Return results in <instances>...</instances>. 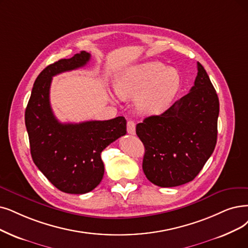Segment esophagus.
<instances>
[{
    "mask_svg": "<svg viewBox=\"0 0 248 248\" xmlns=\"http://www.w3.org/2000/svg\"><path fill=\"white\" fill-rule=\"evenodd\" d=\"M135 122L130 120L127 122V132L129 134H135Z\"/></svg>",
    "mask_w": 248,
    "mask_h": 248,
    "instance_id": "obj_1",
    "label": "esophagus"
}]
</instances>
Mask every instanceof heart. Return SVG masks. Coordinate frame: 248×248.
<instances>
[{"label": "heart", "instance_id": "1", "mask_svg": "<svg viewBox=\"0 0 248 248\" xmlns=\"http://www.w3.org/2000/svg\"><path fill=\"white\" fill-rule=\"evenodd\" d=\"M180 75L176 69L157 61L128 67L119 73L114 82L121 98L136 96L138 112L145 115L162 113L170 105L180 87Z\"/></svg>", "mask_w": 248, "mask_h": 248}]
</instances>
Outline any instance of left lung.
<instances>
[{"label": "left lung", "mask_w": 248, "mask_h": 248, "mask_svg": "<svg viewBox=\"0 0 248 248\" xmlns=\"http://www.w3.org/2000/svg\"><path fill=\"white\" fill-rule=\"evenodd\" d=\"M219 111L215 87L197 62L190 92L163 114L136 125V134L145 148L142 170L147 179L161 187L192 181L215 150Z\"/></svg>", "instance_id": "obj_1"}]
</instances>
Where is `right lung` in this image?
Wrapping results in <instances>:
<instances>
[{"instance_id":"obj_1","label":"right lung","mask_w":248,"mask_h":248,"mask_svg":"<svg viewBox=\"0 0 248 248\" xmlns=\"http://www.w3.org/2000/svg\"><path fill=\"white\" fill-rule=\"evenodd\" d=\"M91 54L82 51L61 59L39 73L25 110L31 154L36 167L59 190L71 194L92 191L101 183L105 168L101 154L126 134V120L61 123L49 104L53 76L85 66Z\"/></svg>"}]
</instances>
